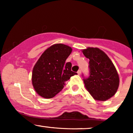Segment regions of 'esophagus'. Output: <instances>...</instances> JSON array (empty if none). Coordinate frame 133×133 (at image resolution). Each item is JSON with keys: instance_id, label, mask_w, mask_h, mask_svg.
I'll return each mask as SVG.
<instances>
[{"instance_id": "esophagus-1", "label": "esophagus", "mask_w": 133, "mask_h": 133, "mask_svg": "<svg viewBox=\"0 0 133 133\" xmlns=\"http://www.w3.org/2000/svg\"><path fill=\"white\" fill-rule=\"evenodd\" d=\"M77 72V74H79V75H80V74H81V69H79V71Z\"/></svg>"}]
</instances>
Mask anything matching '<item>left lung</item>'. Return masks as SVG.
<instances>
[{
    "instance_id": "8db88e82",
    "label": "left lung",
    "mask_w": 133,
    "mask_h": 133,
    "mask_svg": "<svg viewBox=\"0 0 133 133\" xmlns=\"http://www.w3.org/2000/svg\"><path fill=\"white\" fill-rule=\"evenodd\" d=\"M82 52L89 59V77L82 75L85 87L94 99L108 100L116 92L119 83L118 74L113 63L98 48L88 47Z\"/></svg>"
}]
</instances>
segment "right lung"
I'll return each instance as SVG.
<instances>
[{
    "label": "right lung",
    "mask_w": 133,
    "mask_h": 133,
    "mask_svg": "<svg viewBox=\"0 0 133 133\" xmlns=\"http://www.w3.org/2000/svg\"><path fill=\"white\" fill-rule=\"evenodd\" d=\"M71 47L57 44L41 55L32 71L34 88L41 97L52 98L63 89L65 82L77 73L71 71V62H65Z\"/></svg>",
    "instance_id": "1"
}]
</instances>
